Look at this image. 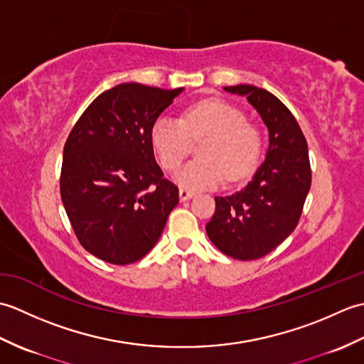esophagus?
I'll use <instances>...</instances> for the list:
<instances>
[{"instance_id":"obj_1","label":"esophagus","mask_w":364,"mask_h":364,"mask_svg":"<svg viewBox=\"0 0 364 364\" xmlns=\"http://www.w3.org/2000/svg\"><path fill=\"white\" fill-rule=\"evenodd\" d=\"M194 196H196L194 192L189 191V189H184V188L180 189V200H181V202H186V200L192 198Z\"/></svg>"}]
</instances>
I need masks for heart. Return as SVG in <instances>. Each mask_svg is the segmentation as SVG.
<instances>
[{"mask_svg": "<svg viewBox=\"0 0 364 364\" xmlns=\"http://www.w3.org/2000/svg\"><path fill=\"white\" fill-rule=\"evenodd\" d=\"M200 144L202 158L189 161L176 173L184 188H214L223 180L239 181L250 175L261 153L258 128L247 122L239 107L222 100H205L189 106L181 119L161 115L151 127V144L164 170H175L191 150L192 139Z\"/></svg>", "mask_w": 364, "mask_h": 364, "instance_id": "b5f03b06", "label": "heart"}]
</instances>
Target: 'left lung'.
Returning <instances> with one entry per match:
<instances>
[{"label":"left lung","mask_w":364,"mask_h":364,"mask_svg":"<svg viewBox=\"0 0 364 364\" xmlns=\"http://www.w3.org/2000/svg\"><path fill=\"white\" fill-rule=\"evenodd\" d=\"M223 89L247 97L258 111L269 129V149L244 189L214 198L206 233L227 257L253 261L266 257L297 227L311 186L310 156L296 117L275 95L250 84Z\"/></svg>","instance_id":"8db88e82"}]
</instances>
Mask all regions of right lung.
I'll return each mask as SVG.
<instances>
[{"label": "right lung", "instance_id": "right-lung-1", "mask_svg": "<svg viewBox=\"0 0 364 364\" xmlns=\"http://www.w3.org/2000/svg\"><path fill=\"white\" fill-rule=\"evenodd\" d=\"M183 87L119 84L92 102L64 145L60 198L80 244L117 266L144 258L178 205L156 164L151 127Z\"/></svg>", "mask_w": 364, "mask_h": 364}]
</instances>
